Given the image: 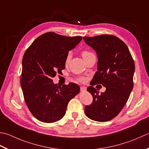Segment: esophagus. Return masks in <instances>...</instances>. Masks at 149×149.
Listing matches in <instances>:
<instances>
[{
	"label": "esophagus",
	"instance_id": "34e87169",
	"mask_svg": "<svg viewBox=\"0 0 149 149\" xmlns=\"http://www.w3.org/2000/svg\"><path fill=\"white\" fill-rule=\"evenodd\" d=\"M81 92H84L85 91V90H86V86H81Z\"/></svg>",
	"mask_w": 149,
	"mask_h": 149
}]
</instances>
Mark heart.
Wrapping results in <instances>:
<instances>
[{
	"mask_svg": "<svg viewBox=\"0 0 149 149\" xmlns=\"http://www.w3.org/2000/svg\"><path fill=\"white\" fill-rule=\"evenodd\" d=\"M91 54H93L91 53V52H90L86 51V50H84V51H83V52H82V56H83V58L86 57H87V56H88V55H91ZM71 57H72V54L70 53H70H68V55H67V56H66V63H68L69 61H70V60Z\"/></svg>",
	"mask_w": 149,
	"mask_h": 149,
	"instance_id": "b5f03b06",
	"label": "heart"
}]
</instances>
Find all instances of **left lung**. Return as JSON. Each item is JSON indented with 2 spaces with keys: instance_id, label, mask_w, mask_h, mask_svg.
<instances>
[{
  "instance_id": "left-lung-1",
  "label": "left lung",
  "mask_w": 149,
  "mask_h": 149,
  "mask_svg": "<svg viewBox=\"0 0 149 149\" xmlns=\"http://www.w3.org/2000/svg\"><path fill=\"white\" fill-rule=\"evenodd\" d=\"M83 39L98 58L97 71L91 85L100 84L106 88L101 94L91 86L87 88L93 102L85 107L84 112L92 120L110 121L119 114L129 100L133 88L134 62L127 46L117 37L101 35Z\"/></svg>"
}]
</instances>
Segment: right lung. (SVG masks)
I'll return each mask as SVG.
<instances>
[{
  "label": "right lung",
  "mask_w": 149,
  "mask_h": 149,
  "mask_svg": "<svg viewBox=\"0 0 149 149\" xmlns=\"http://www.w3.org/2000/svg\"><path fill=\"white\" fill-rule=\"evenodd\" d=\"M82 37H65L48 32L37 37L24 54L20 85L27 107L35 118L44 123H54L65 115L68 102L80 92L69 83L62 87L52 78L65 68L68 52Z\"/></svg>",
  "instance_id": "1"
}]
</instances>
